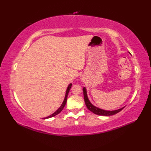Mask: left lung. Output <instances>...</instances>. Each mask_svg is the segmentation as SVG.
Here are the masks:
<instances>
[{"label": "left lung", "mask_w": 151, "mask_h": 151, "mask_svg": "<svg viewBox=\"0 0 151 151\" xmlns=\"http://www.w3.org/2000/svg\"><path fill=\"white\" fill-rule=\"evenodd\" d=\"M83 93H84V101L86 106H87L88 109L89 110H90L92 111L93 113H94L95 114H97L99 115H104V116H109V115H113L117 114L118 112L121 111L124 108H121L120 109H118V110H113V111H108V110H102V109H101L99 108H97L94 105H93L90 101H89L88 97V95H87V91H86V89L84 87L83 88Z\"/></svg>", "instance_id": "8db88e82"}]
</instances>
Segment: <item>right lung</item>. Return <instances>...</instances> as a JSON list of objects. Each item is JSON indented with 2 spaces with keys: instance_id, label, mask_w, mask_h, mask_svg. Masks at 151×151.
<instances>
[{
  "instance_id": "right-lung-1",
  "label": "right lung",
  "mask_w": 151,
  "mask_h": 151,
  "mask_svg": "<svg viewBox=\"0 0 151 151\" xmlns=\"http://www.w3.org/2000/svg\"><path fill=\"white\" fill-rule=\"evenodd\" d=\"M71 86H72V84H70L68 86V87H67V90H66V93H65V98H64V100H63V103L62 104V105L60 106V107L58 109V110H57L55 112H54V113H53L52 114H51L50 115H49V116H48V117H45V118H43V119H48V118L52 117H54V116H55V115H58V114H60V112L62 111V110L63 109L64 106H65V104H66L67 99V96H68V93H69V90H70V88H71Z\"/></svg>"
}]
</instances>
